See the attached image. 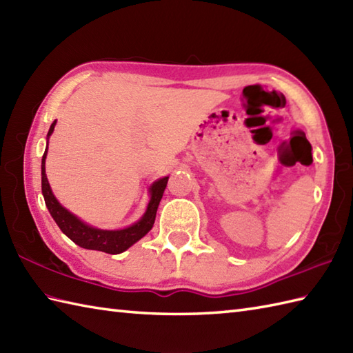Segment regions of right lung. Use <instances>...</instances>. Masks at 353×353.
I'll use <instances>...</instances> for the list:
<instances>
[{
    "label": "right lung",
    "mask_w": 353,
    "mask_h": 353,
    "mask_svg": "<svg viewBox=\"0 0 353 353\" xmlns=\"http://www.w3.org/2000/svg\"><path fill=\"white\" fill-rule=\"evenodd\" d=\"M56 121L50 125V130L47 134V142L51 137V133L54 132ZM47 150L45 148V153L42 156V196L45 200V205H47L48 211L52 216V220L63 234L68 236L71 241L76 243L77 245L83 247L88 250H100L104 253L110 254H118L125 252L129 247H132L134 243L139 241L142 236H145L150 230H152L157 206L161 203V199L163 196V191L167 188L168 176L162 179H157L153 185L150 186V200L144 215L141 219L133 223L132 226H127L124 229H117V230H108V229H99L94 228L91 224L81 221L77 215L70 212L68 209L63 208L59 200L54 197V194L51 191V186L48 183L47 174H45V159H47Z\"/></svg>",
    "instance_id": "right-lung-1"
}]
</instances>
